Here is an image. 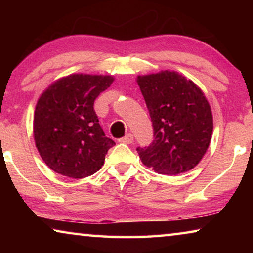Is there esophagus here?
I'll return each instance as SVG.
<instances>
[{
	"instance_id": "1",
	"label": "esophagus",
	"mask_w": 253,
	"mask_h": 253,
	"mask_svg": "<svg viewBox=\"0 0 253 253\" xmlns=\"http://www.w3.org/2000/svg\"><path fill=\"white\" fill-rule=\"evenodd\" d=\"M120 141H121V143H124V144H131L133 141V136L131 133H127L124 137L121 138Z\"/></svg>"
}]
</instances>
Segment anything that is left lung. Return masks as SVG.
Wrapping results in <instances>:
<instances>
[{
	"label": "left lung",
	"mask_w": 253,
	"mask_h": 253,
	"mask_svg": "<svg viewBox=\"0 0 253 253\" xmlns=\"http://www.w3.org/2000/svg\"><path fill=\"white\" fill-rule=\"evenodd\" d=\"M153 126V141L137 152L159 174L178 175L196 167L213 131L211 107L195 83L174 71L138 77Z\"/></svg>",
	"instance_id": "8db88e82"
}]
</instances>
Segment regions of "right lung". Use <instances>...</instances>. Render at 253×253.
<instances>
[{"label": "right lung", "instance_id": "1", "mask_svg": "<svg viewBox=\"0 0 253 253\" xmlns=\"http://www.w3.org/2000/svg\"><path fill=\"white\" fill-rule=\"evenodd\" d=\"M113 81L110 76L71 75L50 85L38 100L34 139L55 172L84 178L101 169L115 141L106 137L93 106Z\"/></svg>", "mask_w": 253, "mask_h": 253}]
</instances>
